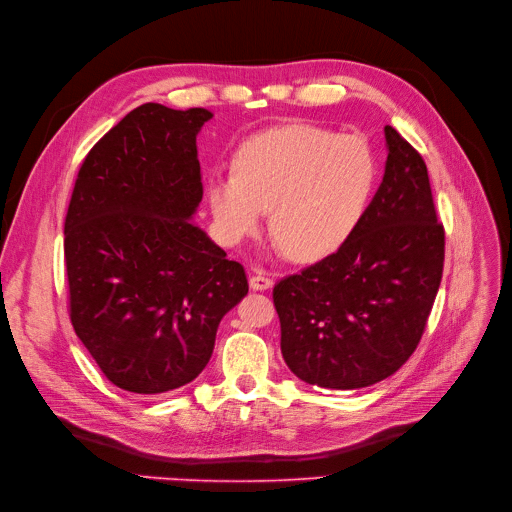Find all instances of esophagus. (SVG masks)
<instances>
[{"mask_svg": "<svg viewBox=\"0 0 512 512\" xmlns=\"http://www.w3.org/2000/svg\"><path fill=\"white\" fill-rule=\"evenodd\" d=\"M250 287H252L254 291H266V289H271V287H273V277H269L266 273L256 271V273L250 277Z\"/></svg>", "mask_w": 512, "mask_h": 512, "instance_id": "obj_1", "label": "esophagus"}]
</instances>
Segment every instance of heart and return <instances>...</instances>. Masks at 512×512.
Instances as JSON below:
<instances>
[{
	"label": "heart",
	"instance_id": "heart-1",
	"mask_svg": "<svg viewBox=\"0 0 512 512\" xmlns=\"http://www.w3.org/2000/svg\"><path fill=\"white\" fill-rule=\"evenodd\" d=\"M379 158L362 135L294 123L250 137L235 173L216 175L208 200L218 227L239 239L271 208V227L294 254L312 262L339 250L367 214Z\"/></svg>",
	"mask_w": 512,
	"mask_h": 512
}]
</instances>
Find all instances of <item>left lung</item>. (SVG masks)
Returning <instances> with one entry per match:
<instances>
[{
	"mask_svg": "<svg viewBox=\"0 0 512 512\" xmlns=\"http://www.w3.org/2000/svg\"><path fill=\"white\" fill-rule=\"evenodd\" d=\"M385 143L383 181L350 239L273 289L283 360L310 385L358 389L394 375L440 289L444 225L425 160L389 125Z\"/></svg>",
	"mask_w": 512,
	"mask_h": 512,
	"instance_id": "8db88e82",
	"label": "left lung"
}]
</instances>
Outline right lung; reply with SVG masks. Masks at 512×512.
Returning <instances> with one entry per match:
<instances>
[{"label":"right lung","instance_id":"right-lung-1","mask_svg":"<svg viewBox=\"0 0 512 512\" xmlns=\"http://www.w3.org/2000/svg\"><path fill=\"white\" fill-rule=\"evenodd\" d=\"M212 112L143 104L85 156L64 223L70 323L97 367L164 394L208 364L243 266L191 223L204 187L196 137Z\"/></svg>","mask_w":512,"mask_h":512}]
</instances>
